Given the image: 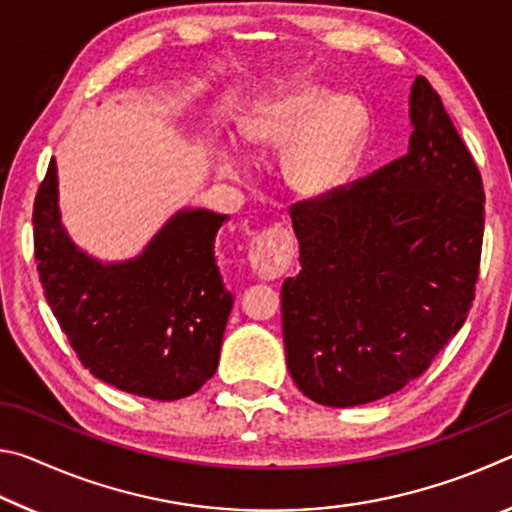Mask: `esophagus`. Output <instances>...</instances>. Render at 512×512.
I'll list each match as a JSON object with an SVG mask.
<instances>
[{
	"label": "esophagus",
	"mask_w": 512,
	"mask_h": 512,
	"mask_svg": "<svg viewBox=\"0 0 512 512\" xmlns=\"http://www.w3.org/2000/svg\"><path fill=\"white\" fill-rule=\"evenodd\" d=\"M248 259L257 277H262V280H277L282 273H287L293 259L291 232L280 228V225L259 232L250 241Z\"/></svg>",
	"instance_id": "esophagus-1"
}]
</instances>
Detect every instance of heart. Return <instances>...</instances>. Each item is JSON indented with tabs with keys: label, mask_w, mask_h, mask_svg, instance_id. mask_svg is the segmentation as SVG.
Here are the masks:
<instances>
[{
	"label": "heart",
	"mask_w": 512,
	"mask_h": 512,
	"mask_svg": "<svg viewBox=\"0 0 512 512\" xmlns=\"http://www.w3.org/2000/svg\"><path fill=\"white\" fill-rule=\"evenodd\" d=\"M368 126L359 99L305 88L266 103L246 128V142L271 149L298 135L284 158V176L296 192L318 196L334 192L352 176ZM225 173L237 176V164H225Z\"/></svg>",
	"instance_id": "1"
}]
</instances>
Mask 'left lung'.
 I'll return each instance as SVG.
<instances>
[{"instance_id":"left-lung-1","label":"left lung","mask_w":512,"mask_h":512,"mask_svg":"<svg viewBox=\"0 0 512 512\" xmlns=\"http://www.w3.org/2000/svg\"><path fill=\"white\" fill-rule=\"evenodd\" d=\"M409 153L291 205L300 273L282 284V334L309 400L348 409L427 372L479 282L481 173L438 92L411 90Z\"/></svg>"}]
</instances>
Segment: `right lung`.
Wrapping results in <instances>:
<instances>
[{"instance_id":"add662e5","label":"right lung","mask_w":512,"mask_h":512,"mask_svg":"<svg viewBox=\"0 0 512 512\" xmlns=\"http://www.w3.org/2000/svg\"><path fill=\"white\" fill-rule=\"evenodd\" d=\"M223 221L207 210L178 212L140 257L106 266L65 235L51 158L33 203V255L49 307L94 377L173 402L214 375L232 309L214 259Z\"/></svg>"}]
</instances>
